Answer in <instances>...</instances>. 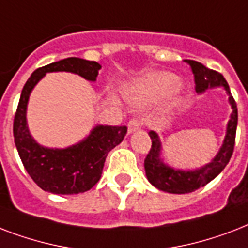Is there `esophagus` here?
I'll use <instances>...</instances> for the list:
<instances>
[{
	"mask_svg": "<svg viewBox=\"0 0 248 248\" xmlns=\"http://www.w3.org/2000/svg\"><path fill=\"white\" fill-rule=\"evenodd\" d=\"M141 124H143V121L140 120L139 117H136V118H131V120L128 121V124H127L128 132L131 134V132L136 131V130H139V128L141 127Z\"/></svg>",
	"mask_w": 248,
	"mask_h": 248,
	"instance_id": "1",
	"label": "esophagus"
}]
</instances>
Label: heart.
I'll use <instances>...</instances> for the list:
<instances>
[{"mask_svg": "<svg viewBox=\"0 0 248 248\" xmlns=\"http://www.w3.org/2000/svg\"><path fill=\"white\" fill-rule=\"evenodd\" d=\"M179 86L180 81L175 75L169 72H155L139 79L128 90V96L135 104H153L170 96Z\"/></svg>", "mask_w": 248, "mask_h": 248, "instance_id": "obj_1", "label": "heart"}]
</instances>
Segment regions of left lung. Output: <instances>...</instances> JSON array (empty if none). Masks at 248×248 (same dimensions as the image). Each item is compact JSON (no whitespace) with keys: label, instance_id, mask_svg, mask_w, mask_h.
<instances>
[{"label":"left lung","instance_id":"1","mask_svg":"<svg viewBox=\"0 0 248 248\" xmlns=\"http://www.w3.org/2000/svg\"><path fill=\"white\" fill-rule=\"evenodd\" d=\"M186 63L192 68L194 75V82H196L197 93H203L208 87H217L223 86L227 93L229 95V103H231L233 113L231 120L228 122L227 135L224 139L223 147L220 148L219 153L203 167L193 171H183V170H175L170 166L165 165L161 161V140L155 131L149 132L152 139V147L149 153L145 157L144 167L147 173L148 180L152 185L159 190L167 193H175V194H185L202 188L208 184L212 179H215L224 167L228 165L231 159L233 151H234L235 143V131H237V124H238V112H237V104L233 96L231 95L229 85L224 78L221 73L212 69H208L203 64L198 63L196 60H186Z\"/></svg>","mask_w":248,"mask_h":248}]
</instances>
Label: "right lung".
Here are the masks:
<instances>
[{
  "label": "right lung",
  "mask_w": 248,
  "mask_h": 248,
  "mask_svg": "<svg viewBox=\"0 0 248 248\" xmlns=\"http://www.w3.org/2000/svg\"><path fill=\"white\" fill-rule=\"evenodd\" d=\"M101 65L96 62L67 58L33 72L21 90L14 117V140L27 172L41 189L54 194H78L87 192L100 180L107 155L124 140L126 126L93 128L85 140L65 149L41 147L29 134L27 104L37 82L48 72H72L89 81H96Z\"/></svg>",
  "instance_id": "add662e5"
}]
</instances>
